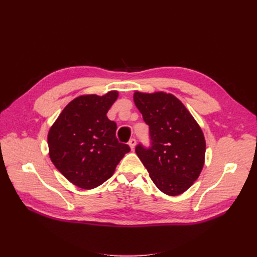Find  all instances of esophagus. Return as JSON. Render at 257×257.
Listing matches in <instances>:
<instances>
[{"instance_id":"1","label":"esophagus","mask_w":257,"mask_h":257,"mask_svg":"<svg viewBox=\"0 0 257 257\" xmlns=\"http://www.w3.org/2000/svg\"><path fill=\"white\" fill-rule=\"evenodd\" d=\"M128 146L131 147V149H132V150H134V149H135V146H136V139H135V138H132V139H130Z\"/></svg>"}]
</instances>
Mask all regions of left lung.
<instances>
[{
    "label": "left lung",
    "mask_w": 257,
    "mask_h": 257,
    "mask_svg": "<svg viewBox=\"0 0 257 257\" xmlns=\"http://www.w3.org/2000/svg\"><path fill=\"white\" fill-rule=\"evenodd\" d=\"M134 103L149 125L151 147L138 145L136 154L157 188L169 196L190 189L205 164L206 141L190 111L166 92L134 93Z\"/></svg>",
    "instance_id": "obj_1"
}]
</instances>
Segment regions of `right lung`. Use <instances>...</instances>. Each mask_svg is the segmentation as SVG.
<instances>
[{
  "label": "right lung",
  "mask_w": 257,
  "mask_h": 257,
  "mask_svg": "<svg viewBox=\"0 0 257 257\" xmlns=\"http://www.w3.org/2000/svg\"><path fill=\"white\" fill-rule=\"evenodd\" d=\"M119 96L80 95L69 102L48 132L49 157L69 182L92 190L109 179L130 147L115 137L116 124L107 112Z\"/></svg>",
  "instance_id": "1"
}]
</instances>
